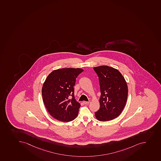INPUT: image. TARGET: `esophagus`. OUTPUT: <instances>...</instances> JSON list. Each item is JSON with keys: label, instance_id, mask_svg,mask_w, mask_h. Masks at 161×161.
Wrapping results in <instances>:
<instances>
[{"label": "esophagus", "instance_id": "34e87169", "mask_svg": "<svg viewBox=\"0 0 161 161\" xmlns=\"http://www.w3.org/2000/svg\"><path fill=\"white\" fill-rule=\"evenodd\" d=\"M90 101H84L83 103L85 104H88L89 103H90Z\"/></svg>", "mask_w": 161, "mask_h": 161}]
</instances>
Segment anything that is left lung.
<instances>
[{"mask_svg":"<svg viewBox=\"0 0 161 161\" xmlns=\"http://www.w3.org/2000/svg\"><path fill=\"white\" fill-rule=\"evenodd\" d=\"M99 77L100 107L95 112L100 121H108L118 117L125 107L128 87L125 78L117 69L108 66L93 68Z\"/></svg>","mask_w":161,"mask_h":161,"instance_id":"1","label":"left lung"}]
</instances>
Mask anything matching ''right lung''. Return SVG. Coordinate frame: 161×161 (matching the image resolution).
Listing matches in <instances>:
<instances>
[{"label":"right lung","mask_w":161,"mask_h":161,"mask_svg":"<svg viewBox=\"0 0 161 161\" xmlns=\"http://www.w3.org/2000/svg\"><path fill=\"white\" fill-rule=\"evenodd\" d=\"M83 71L79 68L57 69L46 79L42 88V100L54 119L68 122L77 117L80 104L74 97V86L76 78Z\"/></svg>","instance_id":"1"}]
</instances>
